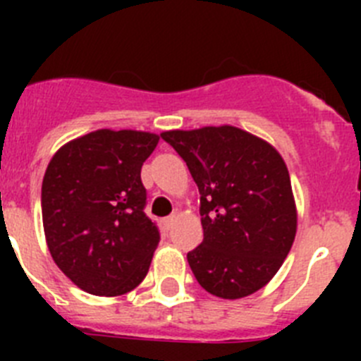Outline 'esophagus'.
I'll use <instances>...</instances> for the list:
<instances>
[{"label":"esophagus","instance_id":"1","mask_svg":"<svg viewBox=\"0 0 361 361\" xmlns=\"http://www.w3.org/2000/svg\"><path fill=\"white\" fill-rule=\"evenodd\" d=\"M175 220H177V215H170V216H168V219H164V228L170 229L171 226H173Z\"/></svg>","mask_w":361,"mask_h":361}]
</instances>
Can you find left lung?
<instances>
[{
    "label": "left lung",
    "mask_w": 361,
    "mask_h": 361,
    "mask_svg": "<svg viewBox=\"0 0 361 361\" xmlns=\"http://www.w3.org/2000/svg\"><path fill=\"white\" fill-rule=\"evenodd\" d=\"M161 137L186 161L200 193L204 240L188 253L197 282L228 300L262 289L296 235L291 178L280 153L228 124Z\"/></svg>",
    "instance_id": "left-lung-1"
}]
</instances>
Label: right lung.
<instances>
[{
  "mask_svg": "<svg viewBox=\"0 0 361 361\" xmlns=\"http://www.w3.org/2000/svg\"><path fill=\"white\" fill-rule=\"evenodd\" d=\"M157 142L155 133L95 130L49 162L41 186L47 245L82 291L119 296L145 280L161 235L145 213L141 168Z\"/></svg>",
  "mask_w": 361,
  "mask_h": 361,
  "instance_id": "add662e5",
  "label": "right lung"
}]
</instances>
